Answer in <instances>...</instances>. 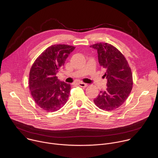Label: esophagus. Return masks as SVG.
I'll return each instance as SVG.
<instances>
[{"mask_svg":"<svg viewBox=\"0 0 158 158\" xmlns=\"http://www.w3.org/2000/svg\"><path fill=\"white\" fill-rule=\"evenodd\" d=\"M78 85L82 87H86L87 86V84H85V83H84V82H79L78 84Z\"/></svg>","mask_w":158,"mask_h":158,"instance_id":"esophagus-1","label":"esophagus"}]
</instances>
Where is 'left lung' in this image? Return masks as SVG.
Returning <instances> with one entry per match:
<instances>
[{"mask_svg":"<svg viewBox=\"0 0 158 158\" xmlns=\"http://www.w3.org/2000/svg\"><path fill=\"white\" fill-rule=\"evenodd\" d=\"M98 51L100 65L106 71L107 88L94 99L101 109L110 111L120 107L128 98L133 84L132 74L124 55L108 43H97L90 46Z\"/></svg>","mask_w":158,"mask_h":158,"instance_id":"1","label":"left lung"}]
</instances>
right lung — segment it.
Instances as JSON below:
<instances>
[{
	"label": "right lung",
	"instance_id": "obj_1",
	"mask_svg": "<svg viewBox=\"0 0 158 158\" xmlns=\"http://www.w3.org/2000/svg\"><path fill=\"white\" fill-rule=\"evenodd\" d=\"M75 48L65 44L52 45L44 51L32 64L29 89L35 102L41 109L56 111L68 99L71 85L60 81L56 75Z\"/></svg>",
	"mask_w": 158,
	"mask_h": 158
}]
</instances>
